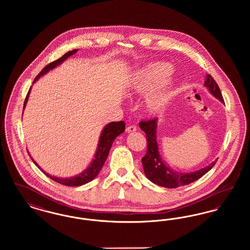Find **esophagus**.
Here are the masks:
<instances>
[{
    "mask_svg": "<svg viewBox=\"0 0 250 250\" xmlns=\"http://www.w3.org/2000/svg\"><path fill=\"white\" fill-rule=\"evenodd\" d=\"M136 130H137V126L136 125H128L126 127V132H128V133H132V132H135Z\"/></svg>",
    "mask_w": 250,
    "mask_h": 250,
    "instance_id": "1",
    "label": "esophagus"
}]
</instances>
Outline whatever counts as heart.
Wrapping results in <instances>:
<instances>
[{
    "instance_id": "b5f03b06",
    "label": "heart",
    "mask_w": 250,
    "mask_h": 250,
    "mask_svg": "<svg viewBox=\"0 0 250 250\" xmlns=\"http://www.w3.org/2000/svg\"><path fill=\"white\" fill-rule=\"evenodd\" d=\"M170 70L169 64L157 62L143 68L134 78L133 90L139 94L147 93L157 87L145 97V107L150 113L162 111L171 99L173 86L165 80Z\"/></svg>"
}]
</instances>
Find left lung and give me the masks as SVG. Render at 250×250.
Here are the masks:
<instances>
[{
    "label": "left lung",
    "instance_id": "left-lung-1",
    "mask_svg": "<svg viewBox=\"0 0 250 250\" xmlns=\"http://www.w3.org/2000/svg\"><path fill=\"white\" fill-rule=\"evenodd\" d=\"M204 85L212 95L224 103L220 89L211 75H206ZM156 122L157 118L140 122V127L145 132L147 139V152L142 158L143 169L146 177L151 182L167 188H176L197 181L214 166L216 160L209 166L190 173H182L167 167L158 152L156 143Z\"/></svg>",
    "mask_w": 250,
    "mask_h": 250
}]
</instances>
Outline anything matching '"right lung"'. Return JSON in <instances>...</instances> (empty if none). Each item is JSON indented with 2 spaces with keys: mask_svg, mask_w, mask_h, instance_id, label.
Masks as SVG:
<instances>
[{
  "mask_svg": "<svg viewBox=\"0 0 250 250\" xmlns=\"http://www.w3.org/2000/svg\"><path fill=\"white\" fill-rule=\"evenodd\" d=\"M78 51V49H73L71 51L66 52L64 55H62L61 58H59L50 63H48L47 66H45L41 72L36 76L34 83H36V81L43 75H45L46 73H48L49 70L53 69L54 67H56L57 65H59L60 63H62L64 60L67 59L68 57H70L74 53H76ZM32 88V87H31ZM31 88L27 94V96L25 98L24 101L23 108L25 107V105L27 103L28 97L30 95L31 92ZM125 129V124L123 121L120 122H111L109 124H107V125L104 127V129L101 133L100 139H99V143H98V147L96 150V153L95 155V159L92 161V163L89 165V167L84 170L83 172L80 173L79 175L75 176V177H71V178H59V177H55V176H51L48 173H46L40 167L36 164V162L34 161V159L32 158V160L34 161V163L36 164V166L38 167L41 171H43V173H45L48 177L59 183L61 185L63 186H67V187H80L85 185L89 182H91L92 180L97 176V174L99 173V171L101 170L102 167L104 165L106 159H107L108 152L111 148V145L114 142V140L119 136L120 134H122Z\"/></svg>",
  "mask_w": 250,
  "mask_h": 250,
  "instance_id": "right-lung-1",
  "label": "right lung"
}]
</instances>
